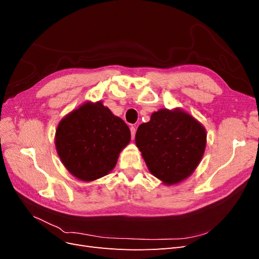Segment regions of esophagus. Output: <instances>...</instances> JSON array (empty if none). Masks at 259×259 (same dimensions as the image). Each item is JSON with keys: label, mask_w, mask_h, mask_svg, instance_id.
I'll use <instances>...</instances> for the list:
<instances>
[{"label": "esophagus", "mask_w": 259, "mask_h": 259, "mask_svg": "<svg viewBox=\"0 0 259 259\" xmlns=\"http://www.w3.org/2000/svg\"><path fill=\"white\" fill-rule=\"evenodd\" d=\"M135 134H136V128L134 126L131 127V135H132V139L135 138Z\"/></svg>", "instance_id": "esophagus-1"}]
</instances>
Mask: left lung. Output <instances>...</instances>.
I'll use <instances>...</instances> for the list:
<instances>
[{
	"label": "left lung",
	"instance_id": "8db88e82",
	"mask_svg": "<svg viewBox=\"0 0 259 259\" xmlns=\"http://www.w3.org/2000/svg\"><path fill=\"white\" fill-rule=\"evenodd\" d=\"M135 143L150 173L171 186L198 167L206 146L205 127L183 109H160L140 124Z\"/></svg>",
	"mask_w": 259,
	"mask_h": 259
}]
</instances>
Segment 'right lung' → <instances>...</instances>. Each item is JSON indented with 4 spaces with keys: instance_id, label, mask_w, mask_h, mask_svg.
Wrapping results in <instances>:
<instances>
[{
    "instance_id": "1",
    "label": "right lung",
    "mask_w": 259,
    "mask_h": 259,
    "mask_svg": "<svg viewBox=\"0 0 259 259\" xmlns=\"http://www.w3.org/2000/svg\"><path fill=\"white\" fill-rule=\"evenodd\" d=\"M130 142L126 123L101 100L86 101L62 117L55 134L62 164L72 176L86 183L110 173Z\"/></svg>"
}]
</instances>
